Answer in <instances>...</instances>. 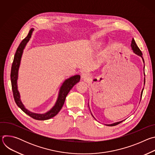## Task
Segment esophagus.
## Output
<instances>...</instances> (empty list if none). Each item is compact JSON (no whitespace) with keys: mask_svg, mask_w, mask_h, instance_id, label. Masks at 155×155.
I'll use <instances>...</instances> for the list:
<instances>
[{"mask_svg":"<svg viewBox=\"0 0 155 155\" xmlns=\"http://www.w3.org/2000/svg\"><path fill=\"white\" fill-rule=\"evenodd\" d=\"M90 75L89 74H87V73H83L81 74V78L84 80H88V78H90Z\"/></svg>","mask_w":155,"mask_h":155,"instance_id":"34e87169","label":"esophagus"}]
</instances>
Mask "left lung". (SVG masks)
Returning <instances> with one entry per match:
<instances>
[{"instance_id":"obj_1","label":"left lung","mask_w":155,"mask_h":155,"mask_svg":"<svg viewBox=\"0 0 155 155\" xmlns=\"http://www.w3.org/2000/svg\"><path fill=\"white\" fill-rule=\"evenodd\" d=\"M130 47H131V48H132V50H133V52L136 54H137V55H138V56H140L141 58H142V61H143V63H144V60H143V57H142V51H140V50L139 48V47H137V44H136V41H135V40H134V38H132V41H131V44H130ZM144 69H145V65H144V66H143V74H144V76H145V71H144ZM143 81H144V83H143V84H144V85H145V77H144V80H143ZM143 89H144V87H143V89H142V92H141V95H140V100H141V98H142V93H143ZM88 106H89V104H88ZM89 108H90V107H89ZM91 115L93 117V118H94V119H96L94 117V116L93 115V114H91ZM124 120H123V121H118V122H116V123H112V124H105V125H107V126H116V125H117V124H120V123H121V122H123Z\"/></svg>"}]
</instances>
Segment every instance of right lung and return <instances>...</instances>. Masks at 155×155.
<instances>
[{"mask_svg":"<svg viewBox=\"0 0 155 155\" xmlns=\"http://www.w3.org/2000/svg\"><path fill=\"white\" fill-rule=\"evenodd\" d=\"M34 31V28H32L29 32L27 37L22 40L21 43L19 44V47H18L15 53L13 62L11 70V82H12V91L13 94V97L15 101L16 105L22 110L23 111L32 118L37 120H49L54 116H56L62 108L66 96L68 94L71 90L73 87V86L79 82L80 80V75H75L74 76H72L69 78L66 79L62 84L60 87V89L58 93V96L56 100V103L54 106L45 114H36L28 110L22 103L20 99V94L18 90V85H17V80L18 78V71L19 68V65L21 63V59L22 55H23V51L27 45V43L29 41L31 38L32 32Z\"/></svg>","mask_w":155,"mask_h":155,"instance_id":"add662e5","label":"right lung"}]
</instances>
